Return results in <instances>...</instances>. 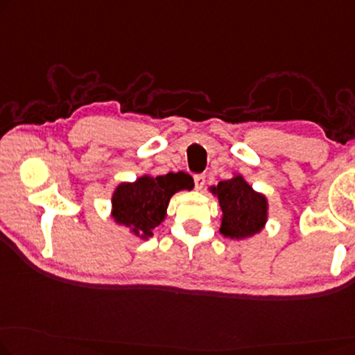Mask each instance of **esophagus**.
Wrapping results in <instances>:
<instances>
[{
    "instance_id": "esophagus-1",
    "label": "esophagus",
    "mask_w": 355,
    "mask_h": 355,
    "mask_svg": "<svg viewBox=\"0 0 355 355\" xmlns=\"http://www.w3.org/2000/svg\"><path fill=\"white\" fill-rule=\"evenodd\" d=\"M194 183H196V188L202 189L205 184V175H194Z\"/></svg>"
}]
</instances>
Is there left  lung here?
Wrapping results in <instances>:
<instances>
[{
	"label": "left lung",
	"mask_w": 355,
	"mask_h": 355,
	"mask_svg": "<svg viewBox=\"0 0 355 355\" xmlns=\"http://www.w3.org/2000/svg\"><path fill=\"white\" fill-rule=\"evenodd\" d=\"M209 191L218 199L221 210L220 232L232 241L253 237L264 230L269 216V202L263 193H258L241 175L232 173Z\"/></svg>",
	"instance_id": "1"
}]
</instances>
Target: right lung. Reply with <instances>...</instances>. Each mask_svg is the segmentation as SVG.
<instances>
[{
    "mask_svg": "<svg viewBox=\"0 0 355 355\" xmlns=\"http://www.w3.org/2000/svg\"><path fill=\"white\" fill-rule=\"evenodd\" d=\"M193 178L184 172L167 175L144 173L135 182H123L111 194V218L125 226L132 236L148 241L167 216L171 198L183 189H193Z\"/></svg>",
    "mask_w": 355,
    "mask_h": 355,
    "instance_id": "1",
    "label": "right lung"
}]
</instances>
